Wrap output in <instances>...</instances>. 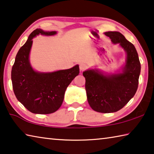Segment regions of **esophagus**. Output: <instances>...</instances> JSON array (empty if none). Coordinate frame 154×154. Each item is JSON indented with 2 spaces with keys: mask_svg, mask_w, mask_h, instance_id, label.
<instances>
[{
  "mask_svg": "<svg viewBox=\"0 0 154 154\" xmlns=\"http://www.w3.org/2000/svg\"><path fill=\"white\" fill-rule=\"evenodd\" d=\"M87 68H88V66L84 63H81L79 64V69H80L81 71H85V70L87 69Z\"/></svg>",
  "mask_w": 154,
  "mask_h": 154,
  "instance_id": "obj_1",
  "label": "esophagus"
}]
</instances>
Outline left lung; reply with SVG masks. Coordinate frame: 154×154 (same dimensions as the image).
<instances>
[{
  "mask_svg": "<svg viewBox=\"0 0 154 154\" xmlns=\"http://www.w3.org/2000/svg\"><path fill=\"white\" fill-rule=\"evenodd\" d=\"M114 44L119 43L127 54L122 73L105 76L96 70L83 72L85 78L88 101L93 110L113 113L120 110L136 93L140 72V63L134 45L119 32H106Z\"/></svg>",
  "mask_w": 154,
  "mask_h": 154,
  "instance_id": "8db88e82",
  "label": "left lung"
}]
</instances>
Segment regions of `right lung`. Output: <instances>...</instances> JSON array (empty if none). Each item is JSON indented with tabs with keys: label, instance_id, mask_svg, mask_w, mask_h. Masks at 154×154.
<instances>
[{
	"label": "right lung",
	"instance_id": "1",
	"mask_svg": "<svg viewBox=\"0 0 154 154\" xmlns=\"http://www.w3.org/2000/svg\"><path fill=\"white\" fill-rule=\"evenodd\" d=\"M54 35L56 31L36 29L18 51L11 70L13 89L18 100L33 113L49 114L60 107L65 91L79 73L78 65L49 73L35 72L29 62L32 38L36 35Z\"/></svg>",
	"mask_w": 154,
	"mask_h": 154
}]
</instances>
